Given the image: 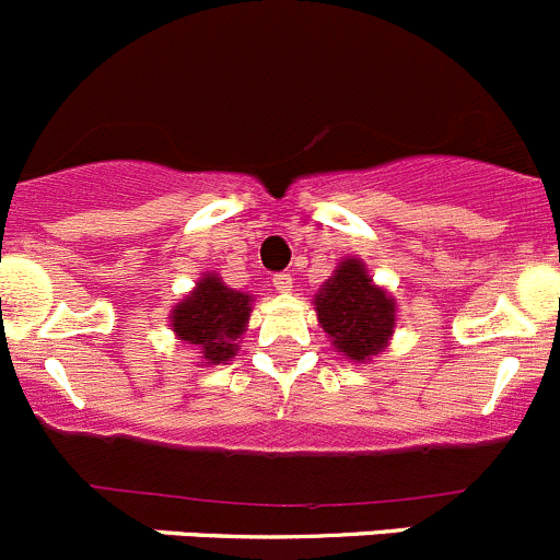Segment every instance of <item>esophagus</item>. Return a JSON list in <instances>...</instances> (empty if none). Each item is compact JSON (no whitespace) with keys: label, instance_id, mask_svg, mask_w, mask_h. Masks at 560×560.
<instances>
[{"label":"esophagus","instance_id":"1","mask_svg":"<svg viewBox=\"0 0 560 560\" xmlns=\"http://www.w3.org/2000/svg\"><path fill=\"white\" fill-rule=\"evenodd\" d=\"M271 285H275L277 294H289V291L294 289V277H291L289 271H280V275L271 277Z\"/></svg>","mask_w":560,"mask_h":560}]
</instances>
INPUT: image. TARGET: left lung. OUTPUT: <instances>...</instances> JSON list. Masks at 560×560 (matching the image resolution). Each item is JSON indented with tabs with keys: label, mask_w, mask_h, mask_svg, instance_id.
Masks as SVG:
<instances>
[{
	"label": "left lung",
	"mask_w": 560,
	"mask_h": 560,
	"mask_svg": "<svg viewBox=\"0 0 560 560\" xmlns=\"http://www.w3.org/2000/svg\"><path fill=\"white\" fill-rule=\"evenodd\" d=\"M313 311L335 351L351 363H371L390 346L398 305L393 294L374 283L354 255L335 266L332 277L313 296Z\"/></svg>",
	"instance_id": "left-lung-1"
}]
</instances>
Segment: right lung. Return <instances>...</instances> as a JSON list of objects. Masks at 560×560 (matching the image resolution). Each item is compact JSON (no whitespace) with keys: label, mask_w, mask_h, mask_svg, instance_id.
Masks as SVG:
<instances>
[{"label":"right lung","mask_w":560,"mask_h":560,"mask_svg":"<svg viewBox=\"0 0 560 560\" xmlns=\"http://www.w3.org/2000/svg\"><path fill=\"white\" fill-rule=\"evenodd\" d=\"M253 302V294L231 289L222 283L220 275L206 271L203 277H197L195 289L173 305L170 329L175 340L197 349L200 363L225 365L236 357Z\"/></svg>","instance_id":"right-lung-1"}]
</instances>
